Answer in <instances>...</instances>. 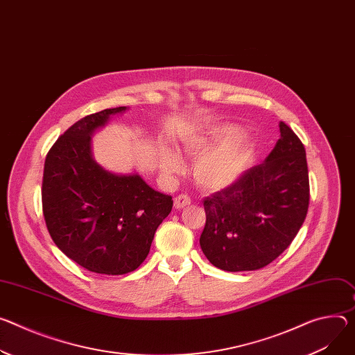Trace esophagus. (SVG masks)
Instances as JSON below:
<instances>
[{"label": "esophagus", "instance_id": "obj_1", "mask_svg": "<svg viewBox=\"0 0 355 355\" xmlns=\"http://www.w3.org/2000/svg\"><path fill=\"white\" fill-rule=\"evenodd\" d=\"M189 204H191V198H189L188 196H185V194H180V196L175 197V200H174V207H175L177 209H182V208L188 207Z\"/></svg>", "mask_w": 355, "mask_h": 355}]
</instances>
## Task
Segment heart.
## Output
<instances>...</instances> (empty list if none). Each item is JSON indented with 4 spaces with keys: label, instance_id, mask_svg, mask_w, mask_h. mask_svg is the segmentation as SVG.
I'll list each match as a JSON object with an SVG mask.
<instances>
[{
    "label": "heart",
    "instance_id": "obj_1",
    "mask_svg": "<svg viewBox=\"0 0 355 355\" xmlns=\"http://www.w3.org/2000/svg\"><path fill=\"white\" fill-rule=\"evenodd\" d=\"M231 125L214 127L211 130L189 137L185 148L191 155L202 154L194 164L196 181L207 189H223L239 180L250 158L253 143L246 136H234ZM161 164L167 173H180L181 158L173 151L161 154Z\"/></svg>",
    "mask_w": 355,
    "mask_h": 355
}]
</instances>
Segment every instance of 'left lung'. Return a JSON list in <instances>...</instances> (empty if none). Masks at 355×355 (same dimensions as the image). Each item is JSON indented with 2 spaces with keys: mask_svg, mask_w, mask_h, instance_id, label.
Wrapping results in <instances>:
<instances>
[{
  "mask_svg": "<svg viewBox=\"0 0 355 355\" xmlns=\"http://www.w3.org/2000/svg\"><path fill=\"white\" fill-rule=\"evenodd\" d=\"M280 139L262 164L204 200L200 245L207 259L227 272L257 270L279 257L306 219L310 184L306 150L280 121Z\"/></svg>",
  "mask_w": 355,
  "mask_h": 355,
  "instance_id": "8db88e82",
  "label": "left lung"
}]
</instances>
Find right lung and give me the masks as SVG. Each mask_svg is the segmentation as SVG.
I'll return each instance as SVG.
<instances>
[{
    "label": "right lung",
    "instance_id": "obj_1",
    "mask_svg": "<svg viewBox=\"0 0 355 355\" xmlns=\"http://www.w3.org/2000/svg\"><path fill=\"white\" fill-rule=\"evenodd\" d=\"M124 110L105 109L71 125L48 151L42 178V212L55 245L82 268L113 276L144 262L173 208V197L140 175H116L94 163L92 133Z\"/></svg>",
    "mask_w": 355,
    "mask_h": 355
}]
</instances>
